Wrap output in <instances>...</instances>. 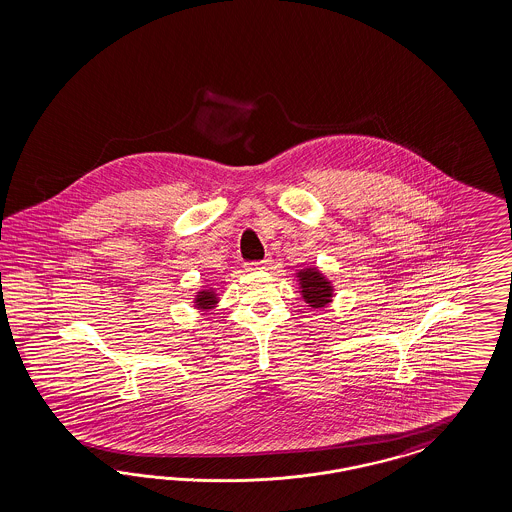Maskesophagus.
Returning <instances> with one entry per match:
<instances>
[{
  "instance_id": "obj_1",
  "label": "esophagus",
  "mask_w": 512,
  "mask_h": 512,
  "mask_svg": "<svg viewBox=\"0 0 512 512\" xmlns=\"http://www.w3.org/2000/svg\"><path fill=\"white\" fill-rule=\"evenodd\" d=\"M270 264H272V259H270V257H266L263 261H255V263L249 264V270H253V272H261V270H268V268H270Z\"/></svg>"
}]
</instances>
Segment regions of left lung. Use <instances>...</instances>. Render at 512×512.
<instances>
[{
	"label": "left lung",
	"instance_id": "left-lung-1",
	"mask_svg": "<svg viewBox=\"0 0 512 512\" xmlns=\"http://www.w3.org/2000/svg\"><path fill=\"white\" fill-rule=\"evenodd\" d=\"M296 281L304 302L313 310H323L334 298V285L317 266H306L296 272Z\"/></svg>",
	"mask_w": 512,
	"mask_h": 512
}]
</instances>
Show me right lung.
<instances>
[{"instance_id":"add662e5","label":"right lung","mask_w":512,"mask_h":512,"mask_svg":"<svg viewBox=\"0 0 512 512\" xmlns=\"http://www.w3.org/2000/svg\"><path fill=\"white\" fill-rule=\"evenodd\" d=\"M217 302H219V295H217L216 289L214 287H202L201 291L195 293L193 308L206 313V311L214 310Z\"/></svg>"}]
</instances>
